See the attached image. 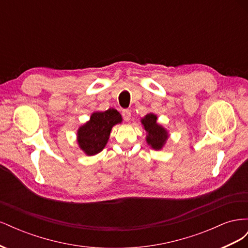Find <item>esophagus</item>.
Here are the masks:
<instances>
[{
	"label": "esophagus",
	"mask_w": 248,
	"mask_h": 248,
	"mask_svg": "<svg viewBox=\"0 0 248 248\" xmlns=\"http://www.w3.org/2000/svg\"><path fill=\"white\" fill-rule=\"evenodd\" d=\"M122 116H123V119L125 120V121L128 122L129 120L131 119V112H130L129 109H124L122 111Z\"/></svg>",
	"instance_id": "esophagus-1"
}]
</instances>
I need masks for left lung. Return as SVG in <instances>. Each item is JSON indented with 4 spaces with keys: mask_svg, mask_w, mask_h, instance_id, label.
I'll return each mask as SVG.
<instances>
[{
    "mask_svg": "<svg viewBox=\"0 0 248 248\" xmlns=\"http://www.w3.org/2000/svg\"><path fill=\"white\" fill-rule=\"evenodd\" d=\"M157 121V116L150 112L140 120V122L147 131L146 140L148 145L151 146L154 150H160L166 144L169 138V133L167 129H164Z\"/></svg>",
    "mask_w": 248,
    "mask_h": 248,
    "instance_id": "8db88e82",
    "label": "left lung"
}]
</instances>
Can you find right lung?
Instances as JSON below:
<instances>
[{
    "label": "right lung",
    "mask_w": 248,
    "mask_h": 248,
    "mask_svg": "<svg viewBox=\"0 0 248 248\" xmlns=\"http://www.w3.org/2000/svg\"><path fill=\"white\" fill-rule=\"evenodd\" d=\"M121 122V115L114 108L93 112L89 121L78 130L79 148L89 156L101 152L108 140L112 126Z\"/></svg>",
    "instance_id": "1"
}]
</instances>
